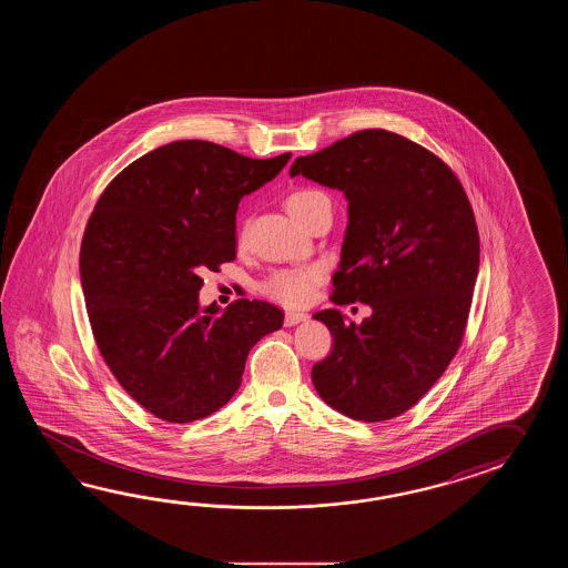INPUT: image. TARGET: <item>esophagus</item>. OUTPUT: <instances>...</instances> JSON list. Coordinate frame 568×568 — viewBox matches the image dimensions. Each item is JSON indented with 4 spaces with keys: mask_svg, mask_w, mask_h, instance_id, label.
I'll use <instances>...</instances> for the list:
<instances>
[{
    "mask_svg": "<svg viewBox=\"0 0 568 568\" xmlns=\"http://www.w3.org/2000/svg\"><path fill=\"white\" fill-rule=\"evenodd\" d=\"M306 318H308V316H306V314L304 313H286L284 314V325H298V323H302V321H306Z\"/></svg>",
    "mask_w": 568,
    "mask_h": 568,
    "instance_id": "esophagus-1",
    "label": "esophagus"
}]
</instances>
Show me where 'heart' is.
I'll return each instance as SVG.
<instances>
[{
  "mask_svg": "<svg viewBox=\"0 0 568 568\" xmlns=\"http://www.w3.org/2000/svg\"><path fill=\"white\" fill-rule=\"evenodd\" d=\"M284 205L292 217L301 221L302 225H308L318 211L331 209V201L325 193L316 189H296L286 196ZM321 280H323L321 267H288V270L272 272L260 284V290L270 301L278 302L284 306H301L313 296V290Z\"/></svg>",
  "mask_w": 568,
  "mask_h": 568,
  "instance_id": "heart-1",
  "label": "heart"
}]
</instances>
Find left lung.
<instances>
[{"mask_svg": "<svg viewBox=\"0 0 568 568\" xmlns=\"http://www.w3.org/2000/svg\"><path fill=\"white\" fill-rule=\"evenodd\" d=\"M296 174L347 196L331 301L372 306L362 325H345L337 308L314 314L333 335L314 387L353 420H392L435 386L465 337L479 272L471 203L440 158L386 130L296 158Z\"/></svg>", "mask_w": 568, "mask_h": 568, "instance_id": "1", "label": "left lung"}]
</instances>
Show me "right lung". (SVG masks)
<instances>
[{
  "mask_svg": "<svg viewBox=\"0 0 568 568\" xmlns=\"http://www.w3.org/2000/svg\"><path fill=\"white\" fill-rule=\"evenodd\" d=\"M288 154L242 156L205 140L162 145L109 182L87 221L81 284L99 353L120 386L166 423L201 420L242 384L247 353L278 331L264 301L199 311L201 272L235 260V213Z\"/></svg>",
  "mask_w": 568,
  "mask_h": 568,
  "instance_id": "1",
  "label": "right lung"
}]
</instances>
